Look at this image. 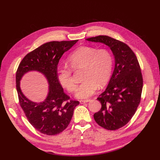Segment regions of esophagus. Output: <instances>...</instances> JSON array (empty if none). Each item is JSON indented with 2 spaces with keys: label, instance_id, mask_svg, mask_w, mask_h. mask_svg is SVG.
<instances>
[{
  "label": "esophagus",
  "instance_id": "1",
  "mask_svg": "<svg viewBox=\"0 0 160 160\" xmlns=\"http://www.w3.org/2000/svg\"><path fill=\"white\" fill-rule=\"evenodd\" d=\"M90 101H91V99H85V100H80L79 101H80V103L81 104H83V103H88Z\"/></svg>",
  "mask_w": 160,
  "mask_h": 160
}]
</instances>
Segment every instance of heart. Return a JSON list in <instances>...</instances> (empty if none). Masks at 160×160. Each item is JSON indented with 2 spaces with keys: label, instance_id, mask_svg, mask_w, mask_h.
Segmentation results:
<instances>
[{
  "label": "heart",
  "instance_id": "obj_1",
  "mask_svg": "<svg viewBox=\"0 0 160 160\" xmlns=\"http://www.w3.org/2000/svg\"><path fill=\"white\" fill-rule=\"evenodd\" d=\"M68 62L72 70L83 69L81 77L83 81L79 86L76 96L85 99L95 93L98 86L101 88L108 83L112 72L113 59L107 49L82 46L69 55ZM57 76L60 84L67 91L75 92L77 83L69 69L61 67L57 70Z\"/></svg>",
  "mask_w": 160,
  "mask_h": 160
}]
</instances>
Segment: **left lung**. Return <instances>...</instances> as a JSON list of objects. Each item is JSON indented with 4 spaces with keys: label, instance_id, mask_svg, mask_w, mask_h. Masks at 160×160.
I'll return each instance as SVG.
<instances>
[{
    "label": "left lung",
    "instance_id": "obj_1",
    "mask_svg": "<svg viewBox=\"0 0 160 160\" xmlns=\"http://www.w3.org/2000/svg\"><path fill=\"white\" fill-rule=\"evenodd\" d=\"M87 40L104 43L115 56L113 75L107 88L98 98L101 108L93 117L101 127L118 129L132 118L141 101L143 77L138 60L128 45L113 38L99 35Z\"/></svg>",
    "mask_w": 160,
    "mask_h": 160
}]
</instances>
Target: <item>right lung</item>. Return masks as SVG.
<instances>
[{"label":"right lung","mask_w":160,"mask_h":160,"mask_svg":"<svg viewBox=\"0 0 160 160\" xmlns=\"http://www.w3.org/2000/svg\"><path fill=\"white\" fill-rule=\"evenodd\" d=\"M78 40L51 41L45 43L28 52L18 65L16 72V88L19 104L29 123L40 133L55 135L68 126L76 106L79 101L70 99L57 79V65L63 53L70 49ZM30 70L39 71L50 84L49 94L41 103L28 100L22 93L20 80Z\"/></svg>","instance_id":"obj_1"}]
</instances>
